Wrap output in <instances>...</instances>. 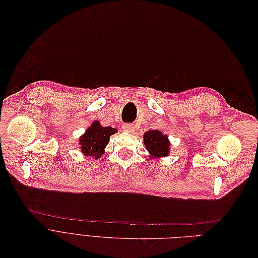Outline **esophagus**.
I'll list each match as a JSON object with an SVG mask.
<instances>
[{"instance_id": "esophagus-1", "label": "esophagus", "mask_w": 258, "mask_h": 258, "mask_svg": "<svg viewBox=\"0 0 258 258\" xmlns=\"http://www.w3.org/2000/svg\"><path fill=\"white\" fill-rule=\"evenodd\" d=\"M122 129L127 132H134V130H136V126L133 124H125L122 125Z\"/></svg>"}]
</instances>
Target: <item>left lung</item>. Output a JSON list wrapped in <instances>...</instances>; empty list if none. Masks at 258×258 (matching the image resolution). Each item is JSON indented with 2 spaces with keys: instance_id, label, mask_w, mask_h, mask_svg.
<instances>
[{
  "instance_id": "8db88e82",
  "label": "left lung",
  "mask_w": 258,
  "mask_h": 258,
  "mask_svg": "<svg viewBox=\"0 0 258 258\" xmlns=\"http://www.w3.org/2000/svg\"><path fill=\"white\" fill-rule=\"evenodd\" d=\"M144 145L147 151L149 152V157L161 158L170 154L171 143L168 136L159 130H149L144 133Z\"/></svg>"
}]
</instances>
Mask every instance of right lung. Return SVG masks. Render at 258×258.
Masks as SVG:
<instances>
[{
  "instance_id": "add662e5",
  "label": "right lung",
  "mask_w": 258,
  "mask_h": 258,
  "mask_svg": "<svg viewBox=\"0 0 258 258\" xmlns=\"http://www.w3.org/2000/svg\"><path fill=\"white\" fill-rule=\"evenodd\" d=\"M117 130L112 127H103L99 120H94L86 129L85 133L79 139V148L85 156L91 159H99L105 153V148L109 143L110 137Z\"/></svg>"
}]
</instances>
